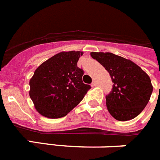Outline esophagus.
Segmentation results:
<instances>
[{"label": "esophagus", "mask_w": 160, "mask_h": 160, "mask_svg": "<svg viewBox=\"0 0 160 160\" xmlns=\"http://www.w3.org/2000/svg\"><path fill=\"white\" fill-rule=\"evenodd\" d=\"M91 86H92V87H95V86H97V82H96V81H93L92 82V83H91Z\"/></svg>", "instance_id": "esophagus-1"}]
</instances>
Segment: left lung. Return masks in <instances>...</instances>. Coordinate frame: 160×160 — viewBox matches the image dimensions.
Instances as JSON below:
<instances>
[{
  "instance_id": "obj_1",
  "label": "left lung",
  "mask_w": 160,
  "mask_h": 160,
  "mask_svg": "<svg viewBox=\"0 0 160 160\" xmlns=\"http://www.w3.org/2000/svg\"><path fill=\"white\" fill-rule=\"evenodd\" d=\"M90 56L105 67L114 82L112 90L106 96L109 113L118 121L138 116L153 90L148 73L132 61L112 53L91 52Z\"/></svg>"
}]
</instances>
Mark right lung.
<instances>
[{
  "mask_svg": "<svg viewBox=\"0 0 160 160\" xmlns=\"http://www.w3.org/2000/svg\"><path fill=\"white\" fill-rule=\"evenodd\" d=\"M82 51H62L36 69L29 80V97L38 113L49 118L66 116L82 100L90 89L82 80L78 67Z\"/></svg>",
  "mask_w": 160,
  "mask_h": 160,
  "instance_id": "obj_1",
  "label": "right lung"
}]
</instances>
